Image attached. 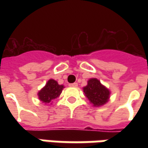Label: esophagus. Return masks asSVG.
<instances>
[{"label":"esophagus","mask_w":148,"mask_h":148,"mask_svg":"<svg viewBox=\"0 0 148 148\" xmlns=\"http://www.w3.org/2000/svg\"><path fill=\"white\" fill-rule=\"evenodd\" d=\"M69 86H71V87H77V83L74 82V83L69 84Z\"/></svg>","instance_id":"esophagus-1"}]
</instances>
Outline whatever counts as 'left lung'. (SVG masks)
Masks as SVG:
<instances>
[{
  "instance_id": "8db88e82",
  "label": "left lung",
  "mask_w": 148,
  "mask_h": 148,
  "mask_svg": "<svg viewBox=\"0 0 148 148\" xmlns=\"http://www.w3.org/2000/svg\"><path fill=\"white\" fill-rule=\"evenodd\" d=\"M86 97L94 106H103L109 98L110 92L102 86L97 78H91L88 81V85L83 88Z\"/></svg>"
}]
</instances>
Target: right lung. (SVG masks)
Instances as JSON below:
<instances>
[{
  "label": "right lung",
  "mask_w": 148,
  "mask_h": 148,
  "mask_svg": "<svg viewBox=\"0 0 148 148\" xmlns=\"http://www.w3.org/2000/svg\"><path fill=\"white\" fill-rule=\"evenodd\" d=\"M63 88L62 85H58L56 81L50 79L38 93L39 100L44 103L51 102L61 94Z\"/></svg>",
  "instance_id": "add662e5"
}]
</instances>
